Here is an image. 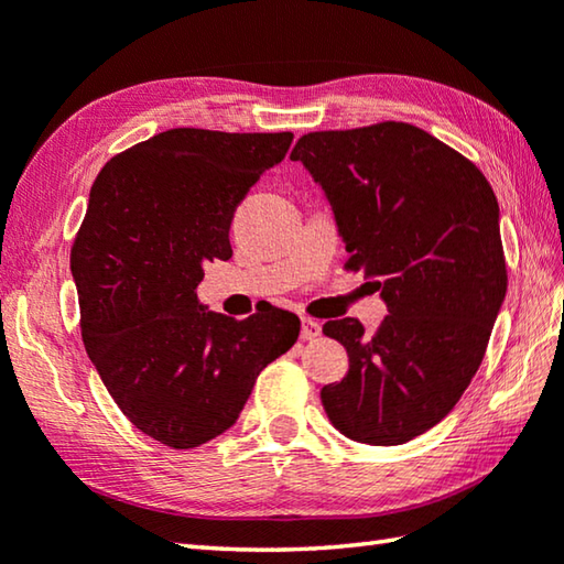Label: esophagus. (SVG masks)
Returning <instances> with one entry per match:
<instances>
[{"mask_svg":"<svg viewBox=\"0 0 564 564\" xmlns=\"http://www.w3.org/2000/svg\"><path fill=\"white\" fill-rule=\"evenodd\" d=\"M321 333H323L321 323L311 321V317H303V321H301V337H303V340H315V337Z\"/></svg>","mask_w":564,"mask_h":564,"instance_id":"esophagus-1","label":"esophagus"}]
</instances>
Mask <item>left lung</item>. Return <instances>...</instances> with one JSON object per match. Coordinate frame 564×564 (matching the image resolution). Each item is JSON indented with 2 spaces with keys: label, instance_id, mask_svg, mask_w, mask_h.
Listing matches in <instances>:
<instances>
[{
  "label": "left lung",
  "instance_id": "1",
  "mask_svg": "<svg viewBox=\"0 0 564 564\" xmlns=\"http://www.w3.org/2000/svg\"><path fill=\"white\" fill-rule=\"evenodd\" d=\"M321 184L350 261L387 317L325 323L350 370L321 399L360 444L412 442L452 412L474 380L506 301L500 209L474 162L406 122L303 135L291 152Z\"/></svg>",
  "mask_w": 564,
  "mask_h": 564
}]
</instances>
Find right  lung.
<instances>
[{
	"label": "right lung",
	"instance_id": "obj_1",
	"mask_svg": "<svg viewBox=\"0 0 564 564\" xmlns=\"http://www.w3.org/2000/svg\"><path fill=\"white\" fill-rule=\"evenodd\" d=\"M291 132L175 128L106 162L70 249L86 352L142 434L194 448L237 424L256 377L299 340L271 308L247 321L204 308L209 261L231 259L239 202L279 165Z\"/></svg>",
	"mask_w": 564,
	"mask_h": 564
}]
</instances>
